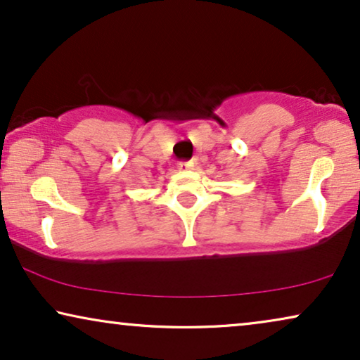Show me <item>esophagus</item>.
<instances>
[{"instance_id":"obj_1","label":"esophagus","mask_w":360,"mask_h":360,"mask_svg":"<svg viewBox=\"0 0 360 360\" xmlns=\"http://www.w3.org/2000/svg\"><path fill=\"white\" fill-rule=\"evenodd\" d=\"M179 169H180V170H190V169H193V162H180Z\"/></svg>"}]
</instances>
